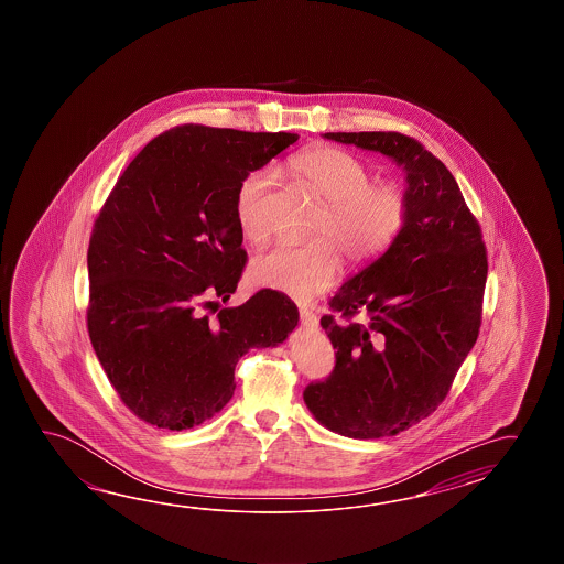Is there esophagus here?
I'll use <instances>...</instances> for the list:
<instances>
[{
    "mask_svg": "<svg viewBox=\"0 0 564 564\" xmlns=\"http://www.w3.org/2000/svg\"><path fill=\"white\" fill-rule=\"evenodd\" d=\"M300 323L304 324L306 328H316L318 326V318L308 308H300Z\"/></svg>",
    "mask_w": 564,
    "mask_h": 564,
    "instance_id": "esophagus-1",
    "label": "esophagus"
}]
</instances>
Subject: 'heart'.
<instances>
[{"instance_id":"b5f03b06","label":"heart","mask_w":564,"mask_h":564,"mask_svg":"<svg viewBox=\"0 0 564 564\" xmlns=\"http://www.w3.org/2000/svg\"><path fill=\"white\" fill-rule=\"evenodd\" d=\"M290 169L326 202L314 228V238L324 240L258 253L248 274L256 286L311 300L333 284L340 264L336 252L350 264H362L383 252L403 228L408 205L395 185L371 183L369 167L343 149L312 147L294 156ZM270 180V171L258 169L241 180L236 193V217L243 238L252 243L270 234L265 212Z\"/></svg>"}]
</instances>
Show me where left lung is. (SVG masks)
Segmentation results:
<instances>
[{
	"label": "left lung",
	"instance_id": "left-lung-1",
	"mask_svg": "<svg viewBox=\"0 0 564 564\" xmlns=\"http://www.w3.org/2000/svg\"><path fill=\"white\" fill-rule=\"evenodd\" d=\"M405 171V221L389 248L338 288L321 318L333 375L304 391L326 430L352 440L397 435L444 401L478 340L488 258L454 175L399 132H324ZM364 312L360 322L351 318Z\"/></svg>",
	"mask_w": 564,
	"mask_h": 564
}]
</instances>
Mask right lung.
Segmentation results:
<instances>
[{
	"mask_svg": "<svg viewBox=\"0 0 564 564\" xmlns=\"http://www.w3.org/2000/svg\"><path fill=\"white\" fill-rule=\"evenodd\" d=\"M296 141L183 124L147 144L108 195L88 246V335L139 420L171 432L212 420L234 397L240 357L296 328V304L276 290L219 308L246 265L241 180Z\"/></svg>",
	"mask_w": 564,
	"mask_h": 564,
	"instance_id": "obj_1",
	"label": "right lung"
}]
</instances>
